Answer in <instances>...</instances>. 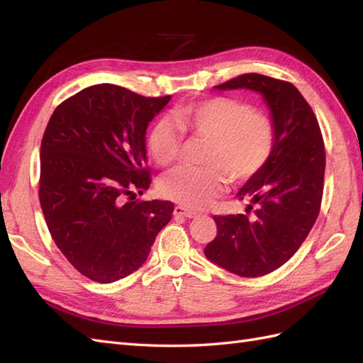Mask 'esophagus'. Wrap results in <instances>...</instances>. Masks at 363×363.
<instances>
[{
  "instance_id": "esophagus-1",
  "label": "esophagus",
  "mask_w": 363,
  "mask_h": 363,
  "mask_svg": "<svg viewBox=\"0 0 363 363\" xmlns=\"http://www.w3.org/2000/svg\"><path fill=\"white\" fill-rule=\"evenodd\" d=\"M174 215L175 216H184V218H195V216H199V212L191 211V208L183 207V206H175Z\"/></svg>"
}]
</instances>
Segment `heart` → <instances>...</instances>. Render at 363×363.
Instances as JSON below:
<instances>
[{"mask_svg":"<svg viewBox=\"0 0 363 363\" xmlns=\"http://www.w3.org/2000/svg\"><path fill=\"white\" fill-rule=\"evenodd\" d=\"M184 135L207 139L206 167H179L163 174L159 191L175 203L204 207L224 192L227 177L250 180L269 160L276 128L268 113L230 96L204 98L175 107L174 119L162 116L147 133L150 156L159 164L179 157Z\"/></svg>","mask_w":363,"mask_h":363,"instance_id":"obj_1","label":"heart"}]
</instances>
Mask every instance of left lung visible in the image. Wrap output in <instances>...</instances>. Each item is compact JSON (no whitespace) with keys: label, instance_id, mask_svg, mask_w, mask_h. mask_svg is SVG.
I'll list each match as a JSON object with an SVG mask.
<instances>
[{"label":"left lung","instance_id":"8db88e82","mask_svg":"<svg viewBox=\"0 0 363 363\" xmlns=\"http://www.w3.org/2000/svg\"><path fill=\"white\" fill-rule=\"evenodd\" d=\"M219 91L262 94L276 128L269 160L244 188L247 213L213 216L218 235L204 255L240 277H260L284 265L301 247L321 208L325 150L312 107L296 87L262 74H242Z\"/></svg>","mask_w":363,"mask_h":363}]
</instances>
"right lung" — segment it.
I'll return each mask as SVG.
<instances>
[{
	"instance_id": "add662e5",
	"label": "right lung",
	"mask_w": 363,
	"mask_h": 363,
	"mask_svg": "<svg viewBox=\"0 0 363 363\" xmlns=\"http://www.w3.org/2000/svg\"><path fill=\"white\" fill-rule=\"evenodd\" d=\"M111 83L89 86L52 112L40 144L39 201L71 265L112 283L142 267L171 201L135 200L151 183L145 131L168 104Z\"/></svg>"
}]
</instances>
